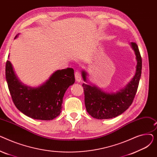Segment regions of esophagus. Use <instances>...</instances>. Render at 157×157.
Wrapping results in <instances>:
<instances>
[{
	"label": "esophagus",
	"instance_id": "esophagus-1",
	"mask_svg": "<svg viewBox=\"0 0 157 157\" xmlns=\"http://www.w3.org/2000/svg\"><path fill=\"white\" fill-rule=\"evenodd\" d=\"M74 75H75V79L77 82L81 81V73L79 71H76Z\"/></svg>",
	"mask_w": 157,
	"mask_h": 157
}]
</instances>
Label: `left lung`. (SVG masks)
Instances as JSON below:
<instances>
[{
  "label": "left lung",
  "mask_w": 157,
  "mask_h": 157,
  "mask_svg": "<svg viewBox=\"0 0 157 157\" xmlns=\"http://www.w3.org/2000/svg\"><path fill=\"white\" fill-rule=\"evenodd\" d=\"M137 61L135 75L129 83L116 93H108L94 85L83 83L85 104L87 112L93 118L102 120L117 117L125 112L133 102L141 76L142 59L136 43L130 44ZM84 81L88 83L87 72L81 71Z\"/></svg>",
  "instance_id": "obj_1"
}]
</instances>
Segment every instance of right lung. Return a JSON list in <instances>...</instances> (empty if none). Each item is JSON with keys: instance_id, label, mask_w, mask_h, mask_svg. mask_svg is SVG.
<instances>
[{"instance_id": "right-lung-1", "label": "right lung", "mask_w": 157, "mask_h": 157, "mask_svg": "<svg viewBox=\"0 0 157 157\" xmlns=\"http://www.w3.org/2000/svg\"><path fill=\"white\" fill-rule=\"evenodd\" d=\"M6 79L17 109L30 118L40 120H52L59 116L66 90L75 82L74 69L67 68L55 71L39 86L30 87L19 80L9 60L6 65Z\"/></svg>"}]
</instances>
